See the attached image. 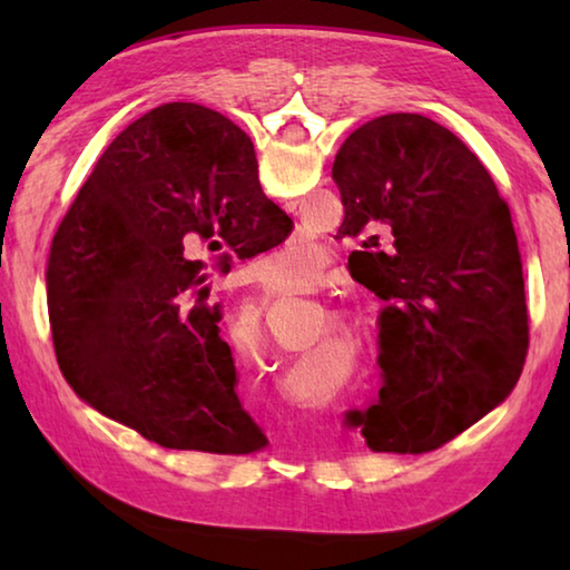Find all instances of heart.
I'll return each mask as SVG.
<instances>
[{"label":"heart","instance_id":"heart-1","mask_svg":"<svg viewBox=\"0 0 570 570\" xmlns=\"http://www.w3.org/2000/svg\"><path fill=\"white\" fill-rule=\"evenodd\" d=\"M320 274V254L312 246L296 244L264 256L250 266V276L262 284L268 294H292L314 284Z\"/></svg>","mask_w":570,"mask_h":570}]
</instances>
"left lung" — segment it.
Listing matches in <instances>:
<instances>
[{
  "label": "left lung",
  "mask_w": 570,
  "mask_h": 570,
  "mask_svg": "<svg viewBox=\"0 0 570 570\" xmlns=\"http://www.w3.org/2000/svg\"><path fill=\"white\" fill-rule=\"evenodd\" d=\"M342 236L380 314V400L346 412L372 452L438 450L503 402L523 372L528 308L510 210L455 132L414 112L364 122L336 153Z\"/></svg>",
  "instance_id": "left-lung-1"
}]
</instances>
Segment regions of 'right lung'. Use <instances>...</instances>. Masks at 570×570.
Masks as SVG:
<instances>
[{"label": "right lung", "instance_id": "right-lung-1", "mask_svg": "<svg viewBox=\"0 0 570 570\" xmlns=\"http://www.w3.org/2000/svg\"><path fill=\"white\" fill-rule=\"evenodd\" d=\"M256 168L238 125L166 102L110 142L52 238L47 306L67 384L160 448L248 455L268 442L238 400L208 272L188 258L286 238L292 218Z\"/></svg>", "mask_w": 570, "mask_h": 570}]
</instances>
